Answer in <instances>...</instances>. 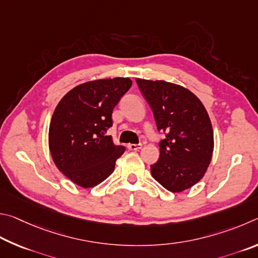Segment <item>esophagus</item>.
I'll return each mask as SVG.
<instances>
[{"instance_id":"1","label":"esophagus","mask_w":258,"mask_h":258,"mask_svg":"<svg viewBox=\"0 0 258 258\" xmlns=\"http://www.w3.org/2000/svg\"><path fill=\"white\" fill-rule=\"evenodd\" d=\"M142 147V144H128V145H126V148H128L129 151H138L141 150Z\"/></svg>"}]
</instances>
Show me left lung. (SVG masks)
<instances>
[{
	"label": "left lung",
	"instance_id": "obj_1",
	"mask_svg": "<svg viewBox=\"0 0 258 258\" xmlns=\"http://www.w3.org/2000/svg\"><path fill=\"white\" fill-rule=\"evenodd\" d=\"M150 104L157 129L166 132L160 159L151 165L157 182L171 192L191 188L204 177L214 150L213 128L201 99L182 86L136 79Z\"/></svg>",
	"mask_w": 258,
	"mask_h": 258
}]
</instances>
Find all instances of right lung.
<instances>
[{"label": "right lung", "mask_w": 258, "mask_h": 258, "mask_svg": "<svg viewBox=\"0 0 258 258\" xmlns=\"http://www.w3.org/2000/svg\"><path fill=\"white\" fill-rule=\"evenodd\" d=\"M129 78L97 79L68 92L54 110L48 147L56 168L77 186L92 188L110 177L125 148L111 136L113 108L132 87Z\"/></svg>", "instance_id": "1"}]
</instances>
